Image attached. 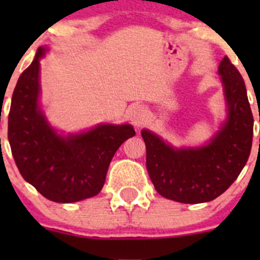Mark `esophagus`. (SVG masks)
I'll list each match as a JSON object with an SVG mask.
<instances>
[{"mask_svg":"<svg viewBox=\"0 0 260 260\" xmlns=\"http://www.w3.org/2000/svg\"><path fill=\"white\" fill-rule=\"evenodd\" d=\"M129 119L136 127L142 125L147 119V112L145 111V108L140 106L133 107V108L129 111Z\"/></svg>","mask_w":260,"mask_h":260,"instance_id":"esophagus-1","label":"esophagus"}]
</instances>
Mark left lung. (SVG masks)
<instances>
[{"mask_svg":"<svg viewBox=\"0 0 260 260\" xmlns=\"http://www.w3.org/2000/svg\"><path fill=\"white\" fill-rule=\"evenodd\" d=\"M226 118L203 146L174 147L149 129H142L146 166L157 192L169 200L201 204L229 188L245 166L253 141V114L244 80L229 57L217 70Z\"/></svg>","mask_w":260,"mask_h":260,"instance_id":"obj_1","label":"left lung"}]
</instances>
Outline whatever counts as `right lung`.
Returning <instances> with one entry per match:
<instances>
[{"mask_svg": "<svg viewBox=\"0 0 260 260\" xmlns=\"http://www.w3.org/2000/svg\"><path fill=\"white\" fill-rule=\"evenodd\" d=\"M39 48L18 78L9 114V142L21 176L44 198L77 203L101 192L107 171L120 145L136 135L131 124H98L80 133L61 135L40 106Z\"/></svg>", "mask_w": 260, "mask_h": 260, "instance_id": "obj_1", "label": "right lung"}]
</instances>
